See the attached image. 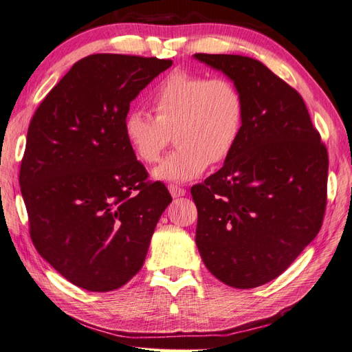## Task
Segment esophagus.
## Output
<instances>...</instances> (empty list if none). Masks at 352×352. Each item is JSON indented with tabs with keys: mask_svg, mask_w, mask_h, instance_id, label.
<instances>
[{
	"mask_svg": "<svg viewBox=\"0 0 352 352\" xmlns=\"http://www.w3.org/2000/svg\"><path fill=\"white\" fill-rule=\"evenodd\" d=\"M168 188H169V193L173 195V197H182V196H184L186 195V190L183 187H179V186H174V184H170V186H168Z\"/></svg>",
	"mask_w": 352,
	"mask_h": 352,
	"instance_id": "34e87169",
	"label": "esophagus"
}]
</instances>
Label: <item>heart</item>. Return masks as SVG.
Segmentation results:
<instances>
[{
    "label": "heart",
    "mask_w": 352,
    "mask_h": 352,
    "mask_svg": "<svg viewBox=\"0 0 352 352\" xmlns=\"http://www.w3.org/2000/svg\"><path fill=\"white\" fill-rule=\"evenodd\" d=\"M156 117L128 113L124 138L144 164H155L174 133L177 150L153 170L160 182L186 183L211 164L226 160L244 128V98L228 78L175 71L162 80L151 98Z\"/></svg>",
    "instance_id": "1"
}]
</instances>
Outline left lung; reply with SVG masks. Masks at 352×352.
Masks as SVG:
<instances>
[{
	"mask_svg": "<svg viewBox=\"0 0 352 352\" xmlns=\"http://www.w3.org/2000/svg\"><path fill=\"white\" fill-rule=\"evenodd\" d=\"M244 98V128L220 170L192 187L196 245L210 272L235 288L281 275L318 235L326 210L327 150L302 96L262 62L193 55Z\"/></svg>",
	"mask_w": 352,
	"mask_h": 352,
	"instance_id": "obj_1",
	"label": "left lung"
}]
</instances>
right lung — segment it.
<instances>
[{
    "label": "right lung",
    "instance_id": "add662e5",
    "mask_svg": "<svg viewBox=\"0 0 352 352\" xmlns=\"http://www.w3.org/2000/svg\"><path fill=\"white\" fill-rule=\"evenodd\" d=\"M173 60L98 53L71 67L35 111L21 166L30 233L40 256L89 292L138 274L173 202L124 138L129 105Z\"/></svg>",
    "mask_w": 352,
    "mask_h": 352
}]
</instances>
